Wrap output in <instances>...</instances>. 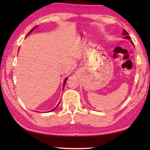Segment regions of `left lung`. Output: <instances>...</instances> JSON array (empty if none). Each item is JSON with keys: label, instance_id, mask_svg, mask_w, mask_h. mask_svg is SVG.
Instances as JSON below:
<instances>
[{"label": "left lung", "instance_id": "1", "mask_svg": "<svg viewBox=\"0 0 150 150\" xmlns=\"http://www.w3.org/2000/svg\"><path fill=\"white\" fill-rule=\"evenodd\" d=\"M122 35H124V38L127 39V40H130V42L132 43V42L131 41V38H130V36H129V35H128V33L125 30H123V32H122Z\"/></svg>", "mask_w": 150, "mask_h": 150}]
</instances>
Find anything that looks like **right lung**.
Masks as SVG:
<instances>
[{
  "label": "right lung",
  "instance_id": "1",
  "mask_svg": "<svg viewBox=\"0 0 150 150\" xmlns=\"http://www.w3.org/2000/svg\"><path fill=\"white\" fill-rule=\"evenodd\" d=\"M37 28V26H35V27H34V28H33L31 30H30V31L29 32V33H28V34H27V35H26V36H28V34H30V33H31V32H32L33 31H34V30L35 29V28ZM18 51H19V50H18ZM67 79H68V77H67V78H66V79H65V80H64V82H63V88H64V87H65V83H66V81H67ZM60 103V102H59ZM59 104H58V105H57V106H55V107L54 108V109H52V110H50V111H48V112H52V111H53V110H55V108H57V106H58V105H59Z\"/></svg>",
  "mask_w": 150,
  "mask_h": 150
}]
</instances>
